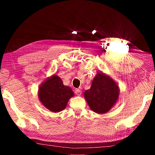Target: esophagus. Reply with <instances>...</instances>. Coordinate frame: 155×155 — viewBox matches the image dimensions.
Wrapping results in <instances>:
<instances>
[{"label": "esophagus", "instance_id": "34e87169", "mask_svg": "<svg viewBox=\"0 0 155 155\" xmlns=\"http://www.w3.org/2000/svg\"><path fill=\"white\" fill-rule=\"evenodd\" d=\"M75 93L77 96H81V94H82V91H81L80 89H76L75 90Z\"/></svg>", "mask_w": 155, "mask_h": 155}]
</instances>
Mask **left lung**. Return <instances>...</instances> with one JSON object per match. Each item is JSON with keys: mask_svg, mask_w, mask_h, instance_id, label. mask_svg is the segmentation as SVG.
<instances>
[{"mask_svg": "<svg viewBox=\"0 0 155 155\" xmlns=\"http://www.w3.org/2000/svg\"><path fill=\"white\" fill-rule=\"evenodd\" d=\"M84 95L92 111L104 114L118 98V86L111 78L100 72L94 77L91 88L86 90Z\"/></svg>", "mask_w": 155, "mask_h": 155, "instance_id": "1", "label": "left lung"}]
</instances>
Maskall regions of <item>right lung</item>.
I'll return each instance as SVG.
<instances>
[{
	"label": "right lung",
	"instance_id": "add662e5",
	"mask_svg": "<svg viewBox=\"0 0 155 155\" xmlns=\"http://www.w3.org/2000/svg\"><path fill=\"white\" fill-rule=\"evenodd\" d=\"M38 95L41 103L47 109L59 112L65 108L74 92L71 88L63 84L61 78L53 75L40 86Z\"/></svg>",
	"mask_w": 155,
	"mask_h": 155
}]
</instances>
